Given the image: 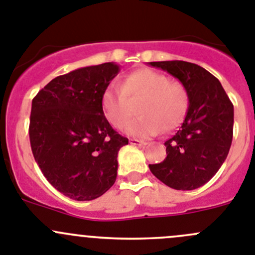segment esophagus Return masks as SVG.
Returning <instances> with one entry per match:
<instances>
[{
  "instance_id": "34e87169",
  "label": "esophagus",
  "mask_w": 255,
  "mask_h": 255,
  "mask_svg": "<svg viewBox=\"0 0 255 255\" xmlns=\"http://www.w3.org/2000/svg\"><path fill=\"white\" fill-rule=\"evenodd\" d=\"M129 143L134 144V146H146V142L141 141V139H135V138H130Z\"/></svg>"
}]
</instances>
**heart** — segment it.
Segmentation results:
<instances>
[{"instance_id":"b5f03b06","label":"heart","mask_w":255,"mask_h":255,"mask_svg":"<svg viewBox=\"0 0 255 255\" xmlns=\"http://www.w3.org/2000/svg\"><path fill=\"white\" fill-rule=\"evenodd\" d=\"M139 101L141 116L127 123L125 130L135 137H152L162 129H175L189 107V93L167 75L151 69H139L125 78L122 88L109 84L102 94L101 106L108 122L122 128L132 114L130 102Z\"/></svg>"}]
</instances>
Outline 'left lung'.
Returning <instances> with one entry per match:
<instances>
[{
  "label": "left lung",
  "mask_w": 255,
  "mask_h": 255,
  "mask_svg": "<svg viewBox=\"0 0 255 255\" xmlns=\"http://www.w3.org/2000/svg\"><path fill=\"white\" fill-rule=\"evenodd\" d=\"M177 78L189 93L185 121L165 142L167 157L149 165L160 181L175 190H195L215 175L233 141L234 107L220 82L206 69L181 60L152 61Z\"/></svg>",
  "instance_id": "left-lung-1"
}]
</instances>
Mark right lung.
Masks as SVG:
<instances>
[{"mask_svg": "<svg viewBox=\"0 0 255 255\" xmlns=\"http://www.w3.org/2000/svg\"><path fill=\"white\" fill-rule=\"evenodd\" d=\"M118 73L114 63L77 69L32 99L28 134L35 161L47 181L73 200L97 199L116 182L117 156L128 138L109 125L101 99Z\"/></svg>", "mask_w": 255, "mask_h": 255, "instance_id": "add662e5", "label": "right lung"}]
</instances>
